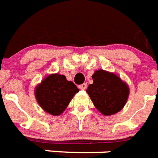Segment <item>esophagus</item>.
Wrapping results in <instances>:
<instances>
[{
    "label": "esophagus",
    "instance_id": "34e87169",
    "mask_svg": "<svg viewBox=\"0 0 158 158\" xmlns=\"http://www.w3.org/2000/svg\"><path fill=\"white\" fill-rule=\"evenodd\" d=\"M78 88L80 89H85L87 88V84H86V83H83V84L80 85L78 86Z\"/></svg>",
    "mask_w": 158,
    "mask_h": 158
}]
</instances>
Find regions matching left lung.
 I'll return each mask as SVG.
<instances>
[{
	"label": "left lung",
	"mask_w": 158,
	"mask_h": 158,
	"mask_svg": "<svg viewBox=\"0 0 158 158\" xmlns=\"http://www.w3.org/2000/svg\"><path fill=\"white\" fill-rule=\"evenodd\" d=\"M94 83L86 90L94 106L103 115L110 116L123 109L129 94L128 85L113 73L96 70Z\"/></svg>",
	"instance_id": "1"
}]
</instances>
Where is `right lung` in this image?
<instances>
[{
	"mask_svg": "<svg viewBox=\"0 0 158 158\" xmlns=\"http://www.w3.org/2000/svg\"><path fill=\"white\" fill-rule=\"evenodd\" d=\"M79 89L65 76L50 74L35 89V97L39 106L48 114L59 116L65 110Z\"/></svg>",
	"mask_w": 158,
	"mask_h": 158,
	"instance_id": "add662e5",
	"label": "right lung"
}]
</instances>
